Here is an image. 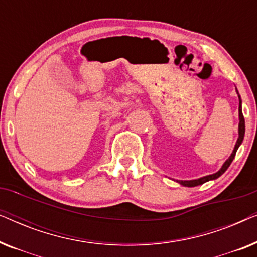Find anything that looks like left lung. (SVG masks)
<instances>
[{"label": "left lung", "instance_id": "1", "mask_svg": "<svg viewBox=\"0 0 257 257\" xmlns=\"http://www.w3.org/2000/svg\"><path fill=\"white\" fill-rule=\"evenodd\" d=\"M237 92V90H236ZM238 94V92H237ZM238 119H240V122H238V138H237V142L236 144H235V147L233 150V152H231L230 157L228 158V159L224 161V164L222 165V167L220 168V171H217L216 173L214 174H210V175H206V177L203 178H200V179H195V180H177L179 184L182 185V186H186V187H195V186H199V185H202L205 184V182L209 181V180H215V179H217L219 177H221L224 172L227 171V168L230 166L231 161L234 160L235 158V154H236V151L238 147H240V145L242 144V142H243V138H244V131H245V126H244V118H243V113H242V101H241V97L240 94H238Z\"/></svg>", "mask_w": 257, "mask_h": 257}]
</instances>
